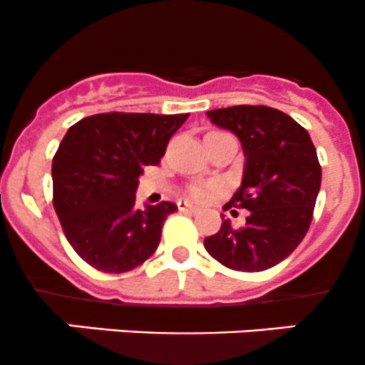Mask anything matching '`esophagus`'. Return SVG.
I'll list each match as a JSON object with an SVG mask.
<instances>
[{"mask_svg":"<svg viewBox=\"0 0 365 365\" xmlns=\"http://www.w3.org/2000/svg\"><path fill=\"white\" fill-rule=\"evenodd\" d=\"M178 209H179V211H184V212H195V211H197V207H195V205H191L190 202H184V200L178 202Z\"/></svg>","mask_w":365,"mask_h":365,"instance_id":"esophagus-1","label":"esophagus"}]
</instances>
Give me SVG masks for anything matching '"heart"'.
Returning a JSON list of instances; mask_svg holds the SVG:
<instances>
[{"instance_id":"heart-1","label":"heart","mask_w":365,"mask_h":365,"mask_svg":"<svg viewBox=\"0 0 365 365\" xmlns=\"http://www.w3.org/2000/svg\"><path fill=\"white\" fill-rule=\"evenodd\" d=\"M211 191V186H200V184H197V186H191L190 190H187V195H190V198H193V200L202 202L205 200V198H209Z\"/></svg>"}]
</instances>
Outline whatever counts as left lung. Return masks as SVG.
<instances>
[{
    "instance_id": "1",
    "label": "left lung",
    "mask_w": 365,
    "mask_h": 365,
    "mask_svg": "<svg viewBox=\"0 0 365 365\" xmlns=\"http://www.w3.org/2000/svg\"><path fill=\"white\" fill-rule=\"evenodd\" d=\"M207 117L234 133L245 154L243 181L223 209L250 212L241 229L223 220L204 247L227 268L264 272L293 254L312 222L321 186L316 147L307 129L275 108L241 104Z\"/></svg>"
}]
</instances>
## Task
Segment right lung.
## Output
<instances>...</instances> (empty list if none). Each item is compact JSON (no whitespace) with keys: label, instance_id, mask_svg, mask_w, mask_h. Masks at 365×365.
<instances>
[{"label":"right lung","instance_id":"obj_1","mask_svg":"<svg viewBox=\"0 0 365 365\" xmlns=\"http://www.w3.org/2000/svg\"><path fill=\"white\" fill-rule=\"evenodd\" d=\"M186 118L113 111L81 118L65 133L53 158V205L71 247L99 272H131L156 252L178 205L136 209V187Z\"/></svg>","mask_w":365,"mask_h":365}]
</instances>
